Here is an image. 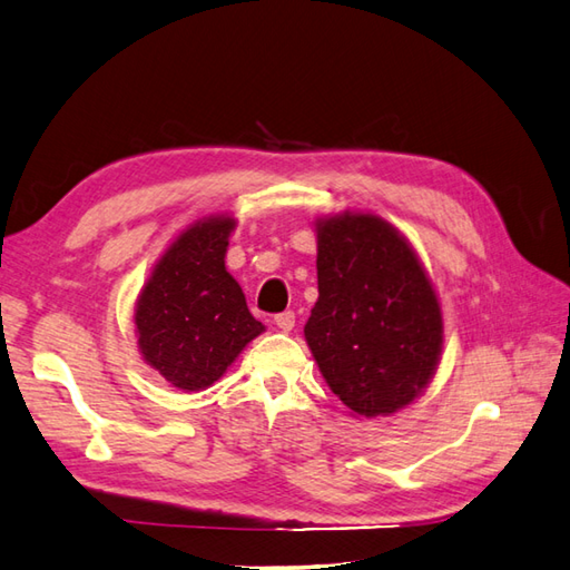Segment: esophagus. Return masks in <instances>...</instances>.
Returning <instances> with one entry per match:
<instances>
[{
  "mask_svg": "<svg viewBox=\"0 0 570 570\" xmlns=\"http://www.w3.org/2000/svg\"><path fill=\"white\" fill-rule=\"evenodd\" d=\"M274 323H276V327L282 330V333H291V330H294V325H296V313L294 311L276 313L274 315Z\"/></svg>",
  "mask_w": 570,
  "mask_h": 570,
  "instance_id": "esophagus-1",
  "label": "esophagus"
}]
</instances>
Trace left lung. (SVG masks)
Returning <instances> with one entry per match:
<instances>
[{
    "mask_svg": "<svg viewBox=\"0 0 570 570\" xmlns=\"http://www.w3.org/2000/svg\"><path fill=\"white\" fill-rule=\"evenodd\" d=\"M317 301L303 335L352 415H393L428 389L444 325L413 245L374 214L317 218Z\"/></svg>",
    "mask_w": 570,
    "mask_h": 570,
    "instance_id": "8db88e82",
    "label": "left lung"
}]
</instances>
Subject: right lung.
<instances>
[{
	"label": "right lung",
	"instance_id": "1",
	"mask_svg": "<svg viewBox=\"0 0 570 570\" xmlns=\"http://www.w3.org/2000/svg\"><path fill=\"white\" fill-rule=\"evenodd\" d=\"M233 228L230 216L189 225L157 259L136 301L138 350L175 389H208L264 333L225 269Z\"/></svg>",
	"mask_w": 570,
	"mask_h": 570
}]
</instances>
